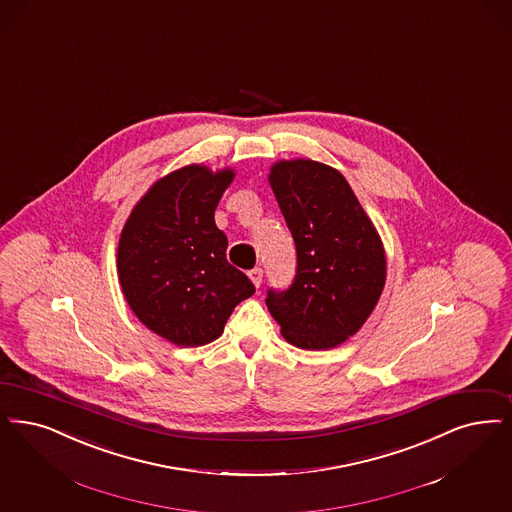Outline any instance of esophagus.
Wrapping results in <instances>:
<instances>
[{
    "instance_id": "esophagus-1",
    "label": "esophagus",
    "mask_w": 512,
    "mask_h": 512,
    "mask_svg": "<svg viewBox=\"0 0 512 512\" xmlns=\"http://www.w3.org/2000/svg\"><path fill=\"white\" fill-rule=\"evenodd\" d=\"M247 274H249V278H251L253 286L261 287V284H263V268L255 266V268H251Z\"/></svg>"
}]
</instances>
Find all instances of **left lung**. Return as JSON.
Listing matches in <instances>:
<instances>
[{
  "instance_id": "obj_1",
  "label": "left lung",
  "mask_w": 512,
  "mask_h": 512,
  "mask_svg": "<svg viewBox=\"0 0 512 512\" xmlns=\"http://www.w3.org/2000/svg\"><path fill=\"white\" fill-rule=\"evenodd\" d=\"M268 181L293 236L297 268L287 289L266 291V307L291 345L337 347L362 328L385 286L379 234L347 179L329 165L280 162Z\"/></svg>"
}]
</instances>
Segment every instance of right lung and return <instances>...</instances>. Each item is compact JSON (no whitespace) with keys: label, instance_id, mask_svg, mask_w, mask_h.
<instances>
[{"label":"right lung","instance_id":"1","mask_svg":"<svg viewBox=\"0 0 512 512\" xmlns=\"http://www.w3.org/2000/svg\"><path fill=\"white\" fill-rule=\"evenodd\" d=\"M234 173L188 165L154 184L123 226L118 274L144 326L179 347L215 341L234 307L255 293L226 261L215 207Z\"/></svg>","mask_w":512,"mask_h":512}]
</instances>
